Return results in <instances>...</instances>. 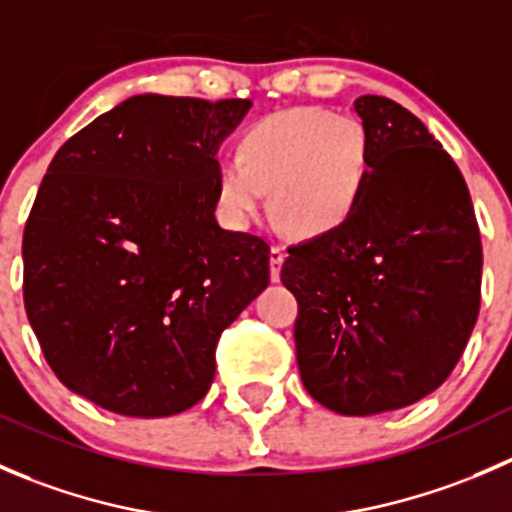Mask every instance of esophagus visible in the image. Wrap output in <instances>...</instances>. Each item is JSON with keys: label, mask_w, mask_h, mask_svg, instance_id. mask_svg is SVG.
Wrapping results in <instances>:
<instances>
[{"label": "esophagus", "mask_w": 512, "mask_h": 512, "mask_svg": "<svg viewBox=\"0 0 512 512\" xmlns=\"http://www.w3.org/2000/svg\"><path fill=\"white\" fill-rule=\"evenodd\" d=\"M285 257H287L285 247L272 245V250H270V275H272V282L280 280V270H282V262H285Z\"/></svg>", "instance_id": "esophagus-1"}]
</instances>
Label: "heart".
I'll return each mask as SVG.
<instances>
[{
  "mask_svg": "<svg viewBox=\"0 0 512 512\" xmlns=\"http://www.w3.org/2000/svg\"><path fill=\"white\" fill-rule=\"evenodd\" d=\"M369 180V136L352 116L302 106L272 113L237 143L215 175V198L232 225L257 218L272 193V218L294 237H322L347 223Z\"/></svg>",
  "mask_w": 512,
  "mask_h": 512,
  "instance_id": "obj_1",
  "label": "heart"
}]
</instances>
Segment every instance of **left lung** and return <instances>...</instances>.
Segmentation results:
<instances>
[{
    "instance_id": "1",
    "label": "left lung",
    "mask_w": 512,
    "mask_h": 512,
    "mask_svg": "<svg viewBox=\"0 0 512 512\" xmlns=\"http://www.w3.org/2000/svg\"><path fill=\"white\" fill-rule=\"evenodd\" d=\"M369 180L347 223L289 247L304 389L344 416L404 409L461 359L480 309L483 245L453 158L401 103L354 101Z\"/></svg>"
}]
</instances>
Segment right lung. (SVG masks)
Instances as JSON below:
<instances>
[{
    "label": "right lung",
    "mask_w": 512,
    "mask_h": 512,
    "mask_svg": "<svg viewBox=\"0 0 512 512\" xmlns=\"http://www.w3.org/2000/svg\"><path fill=\"white\" fill-rule=\"evenodd\" d=\"M247 98H126L56 151L24 227V307L61 384L121 416L208 394L215 347L270 285V245L215 220Z\"/></svg>",
    "instance_id": "1"
}]
</instances>
